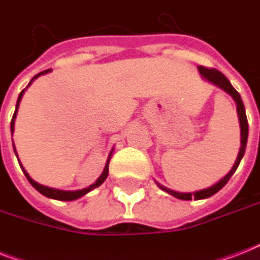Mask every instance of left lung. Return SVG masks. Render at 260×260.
<instances>
[{
	"mask_svg": "<svg viewBox=\"0 0 260 260\" xmlns=\"http://www.w3.org/2000/svg\"><path fill=\"white\" fill-rule=\"evenodd\" d=\"M198 71H200V74L205 81L208 82L213 83L214 86L220 87L222 89L225 93H228L231 97L234 98V101L236 102V109H238V116H239V122H240V150H239L238 158L235 160L234 167L231 169V171L226 174L225 177L221 178L217 183H214L210 187H206V189L198 190V191H193V193H179V191H174L171 189H167L165 186L159 185L158 182H156V185L160 187L162 190H165L166 193L171 194L173 197L179 198V200H185V201H190L191 198L194 200H204V198H209L212 197L213 194H216L218 190H221L224 186L226 185V182L230 181V178L234 175V173L238 169L239 163L242 160L243 155L246 152V146H247V139H248V121H247V116H246V109H244V105H243L242 97H240V94L234 89V86L231 85V82L228 81L225 75L220 73L218 70H214V69H206L204 66H198Z\"/></svg>",
	"mask_w": 260,
	"mask_h": 260,
	"instance_id": "left-lung-1",
	"label": "left lung"
}]
</instances>
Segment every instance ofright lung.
<instances>
[{"label": "right lung", "instance_id": "right-lung-1", "mask_svg": "<svg viewBox=\"0 0 260 260\" xmlns=\"http://www.w3.org/2000/svg\"><path fill=\"white\" fill-rule=\"evenodd\" d=\"M51 70H46V71H42V73H39V74H36L34 77V78L30 79V82L28 83V86L29 87L30 85H32V82H34L35 79L39 78L40 75L43 74H47V73H50ZM26 87L24 90H22L21 93L18 94V98H17V104H16V110H14V114L13 117H12V121H10V132H12V135H13V131H14V120H16V116H17V110H18V105H20V101H21L22 95H24V91L26 90ZM13 150H14V154H16V156H17V152H16V148H14V143H13ZM112 152H113V150L110 151L109 156H108V160H106V165L105 167H104V171H102V174L98 177V179L95 182H94L93 185H90L89 187H85V189H81V190H59V189H54V187H48V186H44V185H40V183H38V182H35L32 178L29 177V174L26 173L25 169L21 166L22 171H24V174H25L26 179L29 181V183L32 186H34L35 189L38 190L39 193H42L43 196H46V197L48 198H52V200H59V201H74V200H78V198H81L82 196H85V194H87L89 191H91L93 189H95V187H98L100 185H102L104 183V181L106 179V177H108V173H109V160L110 158H112ZM20 163V162H18Z\"/></svg>", "mask_w": 260, "mask_h": 260}]
</instances>
